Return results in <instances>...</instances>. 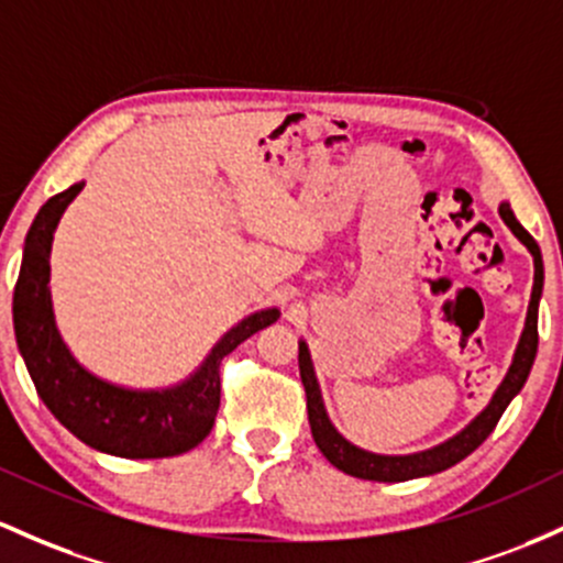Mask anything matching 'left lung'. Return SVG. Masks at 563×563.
<instances>
[{
	"instance_id": "obj_1",
	"label": "left lung",
	"mask_w": 563,
	"mask_h": 563,
	"mask_svg": "<svg viewBox=\"0 0 563 563\" xmlns=\"http://www.w3.org/2000/svg\"><path fill=\"white\" fill-rule=\"evenodd\" d=\"M499 216H503L505 224L510 227L512 234L527 245L529 253L534 256V288H532V301H529V312H527V325H523L521 342H518L516 357L510 363V372L499 385V390L494 393L492 404L486 406V411L481 417H475V422L471 428H465L460 435L452 438V441L441 443V446L430 449V452L422 454H411V456H382V454H372L363 452V449L352 446L350 441H344L339 435L336 428L329 422V413L323 409V398H320V387L318 379H314L312 363H310V352H307V344L299 342V374H301V385H305L307 393V413H310V428H312V438L318 443V449L323 452L325 460L331 462L333 467H339L342 473L355 475V478H366V481H409V478H419V475H432L441 473L446 467L456 465V462L465 460L467 454H473L481 443L489 438V432L497 428L499 417L503 411L508 409V404L516 398L518 390L527 382L529 372H532V363L537 355V307H540V296H542V256H540V245L534 243V238L523 230L521 224L512 216L510 206H499Z\"/></svg>"
}]
</instances>
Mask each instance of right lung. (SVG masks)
Listing matches in <instances>:
<instances>
[{
	"instance_id": "obj_1",
	"label": "right lung",
	"mask_w": 563,
	"mask_h": 563,
	"mask_svg": "<svg viewBox=\"0 0 563 563\" xmlns=\"http://www.w3.org/2000/svg\"><path fill=\"white\" fill-rule=\"evenodd\" d=\"M79 189L82 184H74L51 197L36 213L23 245L21 275L12 294V320L18 350L26 361L31 382L53 417L98 452L125 460H157L189 452L213 428L221 400V361L253 333L275 323L280 312L264 310L234 325L216 344L206 366L173 390H125L85 372L55 329L47 288V256L55 224Z\"/></svg>"
}]
</instances>
